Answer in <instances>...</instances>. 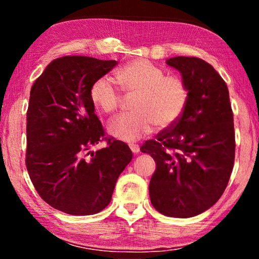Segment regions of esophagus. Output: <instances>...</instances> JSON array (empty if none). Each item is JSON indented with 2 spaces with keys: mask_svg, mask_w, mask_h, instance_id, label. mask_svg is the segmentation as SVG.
Here are the masks:
<instances>
[{
  "mask_svg": "<svg viewBox=\"0 0 259 259\" xmlns=\"http://www.w3.org/2000/svg\"><path fill=\"white\" fill-rule=\"evenodd\" d=\"M129 147H130V150L133 151V153H135V154H137V153H139L140 148H139L138 145H136V144H130Z\"/></svg>",
  "mask_w": 259,
  "mask_h": 259,
  "instance_id": "34e87169",
  "label": "esophagus"
}]
</instances>
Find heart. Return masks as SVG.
Returning a JSON list of instances; mask_svg holds the SVG:
<instances>
[{
  "label": "heart",
  "instance_id": "heart-1",
  "mask_svg": "<svg viewBox=\"0 0 259 259\" xmlns=\"http://www.w3.org/2000/svg\"><path fill=\"white\" fill-rule=\"evenodd\" d=\"M116 81L125 94L135 95L134 112L112 119L108 133L122 142H136L151 134L155 124L166 128L181 119L188 104V89L182 78L165 76L160 67L137 59L116 72ZM91 102L103 113L119 108L121 94L111 78L102 76L90 88Z\"/></svg>",
  "mask_w": 259,
  "mask_h": 259
}]
</instances>
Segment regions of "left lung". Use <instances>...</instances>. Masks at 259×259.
<instances>
[{
	"label": "left lung",
	"mask_w": 259,
	"mask_h": 259,
	"mask_svg": "<svg viewBox=\"0 0 259 259\" xmlns=\"http://www.w3.org/2000/svg\"><path fill=\"white\" fill-rule=\"evenodd\" d=\"M182 74L188 104L176 123L140 147L154 159L151 202L164 216L188 218L217 202L234 164L235 135L229 89L211 65L196 57L165 61Z\"/></svg>",
	"instance_id": "left-lung-1"
}]
</instances>
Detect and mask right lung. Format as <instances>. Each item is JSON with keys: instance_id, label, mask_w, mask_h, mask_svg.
<instances>
[{"instance_id": "1", "label": "right lung", "mask_w": 259, "mask_h": 259, "mask_svg": "<svg viewBox=\"0 0 259 259\" xmlns=\"http://www.w3.org/2000/svg\"><path fill=\"white\" fill-rule=\"evenodd\" d=\"M116 65L65 56L52 60L30 89L26 168L38 195L59 211L75 216L102 211L133 159L129 146L113 138L105 137L107 147L88 152L105 136L90 88Z\"/></svg>"}]
</instances>
